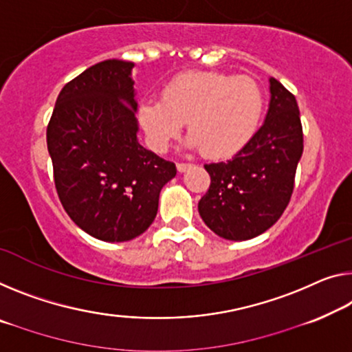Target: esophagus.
<instances>
[{
    "label": "esophagus",
    "mask_w": 352,
    "mask_h": 352,
    "mask_svg": "<svg viewBox=\"0 0 352 352\" xmlns=\"http://www.w3.org/2000/svg\"><path fill=\"white\" fill-rule=\"evenodd\" d=\"M177 171L179 173H184L186 170H188L192 166V164H188V162H177Z\"/></svg>",
    "instance_id": "1"
}]
</instances>
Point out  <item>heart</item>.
<instances>
[{"instance_id": "1", "label": "heart", "mask_w": 352, "mask_h": 352, "mask_svg": "<svg viewBox=\"0 0 352 352\" xmlns=\"http://www.w3.org/2000/svg\"><path fill=\"white\" fill-rule=\"evenodd\" d=\"M264 105L266 97L255 78L187 72L164 86L160 100L148 97L140 102L137 118L157 153L168 149L187 122L188 144L201 148L209 159H226L255 137Z\"/></svg>"}]
</instances>
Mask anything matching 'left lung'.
I'll list each match as a JSON object with an SVG mask.
<instances>
[{
    "label": "left lung",
    "mask_w": 352,
    "mask_h": 352,
    "mask_svg": "<svg viewBox=\"0 0 352 352\" xmlns=\"http://www.w3.org/2000/svg\"><path fill=\"white\" fill-rule=\"evenodd\" d=\"M302 151L296 97L270 78L269 111L255 137L231 160L204 165L210 176L198 203L204 223L230 241H247L269 230L288 206Z\"/></svg>",
    "instance_id": "obj_1"
}]
</instances>
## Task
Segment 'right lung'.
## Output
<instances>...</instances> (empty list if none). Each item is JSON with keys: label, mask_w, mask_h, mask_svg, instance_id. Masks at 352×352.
Wrapping results in <instances>:
<instances>
[{"label": "right lung", "mask_w": 352, "mask_h": 352, "mask_svg": "<svg viewBox=\"0 0 352 352\" xmlns=\"http://www.w3.org/2000/svg\"><path fill=\"white\" fill-rule=\"evenodd\" d=\"M133 63L107 59L64 85L47 126L64 210L88 234L131 241L149 228L176 165L137 140Z\"/></svg>", "instance_id": "add662e5"}]
</instances>
